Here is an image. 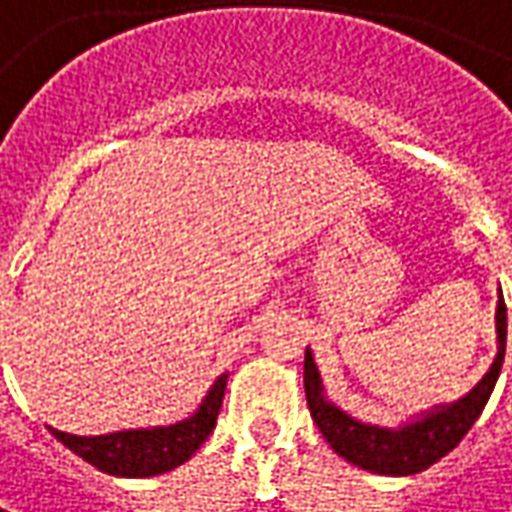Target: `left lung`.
<instances>
[{
	"label": "left lung",
	"instance_id": "obj_1",
	"mask_svg": "<svg viewBox=\"0 0 512 512\" xmlns=\"http://www.w3.org/2000/svg\"><path fill=\"white\" fill-rule=\"evenodd\" d=\"M496 340H499L496 359L488 373L474 384L471 393H465L463 398H457L451 404H438L435 410L412 418L398 429L362 424L340 407H334L323 393V382H320L312 351L306 348L303 387H306L309 412H312L315 424L320 426L323 438L329 440L331 449L345 457L348 463L373 471V474H387V477H410V474L426 471L468 435V429L482 415L493 387H496L499 370L505 362L507 340V306L502 290H499V303H496Z\"/></svg>",
	"mask_w": 512,
	"mask_h": 512
}]
</instances>
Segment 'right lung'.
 <instances>
[{
    "instance_id": "obj_1",
    "label": "right lung",
    "mask_w": 512,
    "mask_h": 512,
    "mask_svg": "<svg viewBox=\"0 0 512 512\" xmlns=\"http://www.w3.org/2000/svg\"><path fill=\"white\" fill-rule=\"evenodd\" d=\"M228 373H222L217 382L211 384L209 396L197 407L195 415L186 421L169 426H153V429H128V432H111L97 438H80L66 435L49 426V432L61 440L63 446L83 457L86 463L100 468L114 477H155L167 474L172 468L183 465L195 454L203 440L209 438L211 429L217 426L222 396H225Z\"/></svg>"
}]
</instances>
